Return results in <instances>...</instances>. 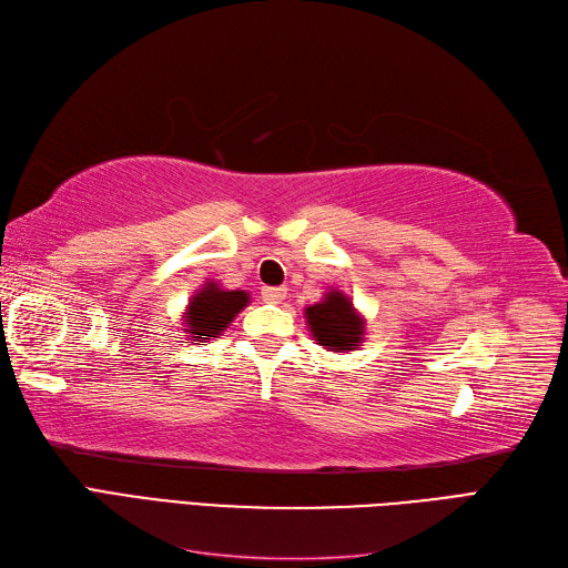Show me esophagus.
Here are the masks:
<instances>
[{
    "label": "esophagus",
    "instance_id": "1",
    "mask_svg": "<svg viewBox=\"0 0 568 568\" xmlns=\"http://www.w3.org/2000/svg\"><path fill=\"white\" fill-rule=\"evenodd\" d=\"M261 296H263V301H267V303H282L284 296H286V288H284V286H263Z\"/></svg>",
    "mask_w": 568,
    "mask_h": 568
}]
</instances>
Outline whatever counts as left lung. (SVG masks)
<instances>
[{"instance_id":"8db88e82","label":"left lung","mask_w":568,"mask_h":568,"mask_svg":"<svg viewBox=\"0 0 568 568\" xmlns=\"http://www.w3.org/2000/svg\"><path fill=\"white\" fill-rule=\"evenodd\" d=\"M305 317L320 346H326L329 351H351L363 341L365 322L355 315L353 303L346 296H341L338 291H332L322 303L307 307Z\"/></svg>"}]
</instances>
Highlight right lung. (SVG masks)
<instances>
[{
	"label": "right lung",
	"instance_id": "right-lung-1",
	"mask_svg": "<svg viewBox=\"0 0 568 568\" xmlns=\"http://www.w3.org/2000/svg\"><path fill=\"white\" fill-rule=\"evenodd\" d=\"M248 303V294L244 291H222L217 284H205L201 294H196L189 303L186 313V332L192 338L217 336L225 326L242 313Z\"/></svg>",
	"mask_w": 568,
	"mask_h": 568
}]
</instances>
